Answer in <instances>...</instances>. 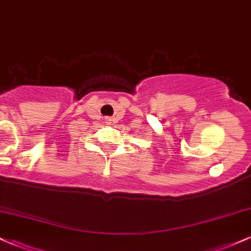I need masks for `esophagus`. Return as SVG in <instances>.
Wrapping results in <instances>:
<instances>
[{
    "mask_svg": "<svg viewBox=\"0 0 251 251\" xmlns=\"http://www.w3.org/2000/svg\"><path fill=\"white\" fill-rule=\"evenodd\" d=\"M105 123H106V124H111V123H112V118H109V117L105 118Z\"/></svg>",
    "mask_w": 251,
    "mask_h": 251,
    "instance_id": "obj_1",
    "label": "esophagus"
}]
</instances>
